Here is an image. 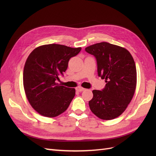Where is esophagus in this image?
Here are the masks:
<instances>
[{"label": "esophagus", "mask_w": 156, "mask_h": 156, "mask_svg": "<svg viewBox=\"0 0 156 156\" xmlns=\"http://www.w3.org/2000/svg\"><path fill=\"white\" fill-rule=\"evenodd\" d=\"M85 90V88H84L81 87H77L76 88V90L78 92H83V90Z\"/></svg>", "instance_id": "34e87169"}]
</instances>
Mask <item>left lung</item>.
<instances>
[{
  "label": "left lung",
  "instance_id": "obj_1",
  "mask_svg": "<svg viewBox=\"0 0 156 156\" xmlns=\"http://www.w3.org/2000/svg\"><path fill=\"white\" fill-rule=\"evenodd\" d=\"M85 51L96 58L98 76L106 83L101 90L92 91L90 108L102 120L114 119L123 113L134 95L136 84L134 60L125 48L107 42L88 46Z\"/></svg>",
  "mask_w": 156,
  "mask_h": 156
}]
</instances>
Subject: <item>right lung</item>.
<instances>
[{"mask_svg":"<svg viewBox=\"0 0 156 156\" xmlns=\"http://www.w3.org/2000/svg\"><path fill=\"white\" fill-rule=\"evenodd\" d=\"M81 48L48 44L38 47L28 56L23 70V86L27 98L34 110L42 116L55 117L69 107L75 95V88L60 86L69 59Z\"/></svg>","mask_w":156,"mask_h":156,"instance_id":"obj_1","label":"right lung"}]
</instances>
